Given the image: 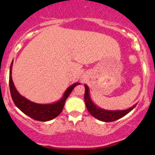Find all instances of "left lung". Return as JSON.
<instances>
[{
  "label": "left lung",
  "instance_id": "8db88e82",
  "mask_svg": "<svg viewBox=\"0 0 155 155\" xmlns=\"http://www.w3.org/2000/svg\"><path fill=\"white\" fill-rule=\"evenodd\" d=\"M85 93H84V101L86 104V107L88 111L92 117H95L97 120L102 121V122H113L122 118L126 114L131 111L136 107V104L133 105L132 107L129 108L128 109L125 110H117V111H109V110L103 109L98 106H97L92 101L90 95V89L87 85L84 84Z\"/></svg>",
  "mask_w": 155,
  "mask_h": 155
}]
</instances>
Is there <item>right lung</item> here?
Segmentation results:
<instances>
[{
	"label": "right lung",
	"instance_id": "1",
	"mask_svg": "<svg viewBox=\"0 0 155 155\" xmlns=\"http://www.w3.org/2000/svg\"><path fill=\"white\" fill-rule=\"evenodd\" d=\"M12 65H13V61L11 64L9 71V87L12 100L16 106L21 111L35 120L47 122L58 117L63 111L65 101L71 92L76 85L80 84V83L77 82L73 84L72 85L68 87L64 92L63 97L57 102L50 104H36L23 97L17 90L12 77Z\"/></svg>",
	"mask_w": 155,
	"mask_h": 155
}]
</instances>
